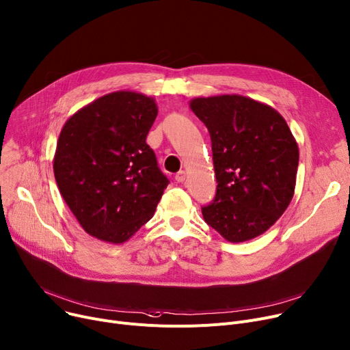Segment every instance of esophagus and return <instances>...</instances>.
<instances>
[{
  "label": "esophagus",
  "instance_id": "1",
  "mask_svg": "<svg viewBox=\"0 0 350 350\" xmlns=\"http://www.w3.org/2000/svg\"><path fill=\"white\" fill-rule=\"evenodd\" d=\"M174 178H176L177 183H183V181L185 180V172H184V170H180V172L176 174Z\"/></svg>",
  "mask_w": 350,
  "mask_h": 350
}]
</instances>
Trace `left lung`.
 Returning <instances> with one entry per match:
<instances>
[{"mask_svg": "<svg viewBox=\"0 0 350 350\" xmlns=\"http://www.w3.org/2000/svg\"><path fill=\"white\" fill-rule=\"evenodd\" d=\"M190 108L213 144L217 194L205 222L229 242L259 237L287 209L295 189L298 146L283 116L243 96L200 97Z\"/></svg>", "mask_w": 350, "mask_h": 350, "instance_id": "1", "label": "left lung"}]
</instances>
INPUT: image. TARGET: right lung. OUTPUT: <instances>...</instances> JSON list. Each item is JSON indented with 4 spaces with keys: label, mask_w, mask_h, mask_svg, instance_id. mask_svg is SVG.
Listing matches in <instances>:
<instances>
[{
    "label": "right lung",
    "mask_w": 350,
    "mask_h": 350,
    "mask_svg": "<svg viewBox=\"0 0 350 350\" xmlns=\"http://www.w3.org/2000/svg\"><path fill=\"white\" fill-rule=\"evenodd\" d=\"M156 116L152 97L116 91L64 124L53 159L55 178L88 235L124 243L153 217L169 184L146 144Z\"/></svg>",
    "instance_id": "right-lung-1"
}]
</instances>
